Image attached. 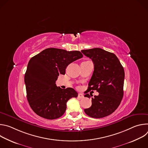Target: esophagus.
Here are the masks:
<instances>
[{
  "label": "esophagus",
  "mask_w": 148,
  "mask_h": 148,
  "mask_svg": "<svg viewBox=\"0 0 148 148\" xmlns=\"http://www.w3.org/2000/svg\"><path fill=\"white\" fill-rule=\"evenodd\" d=\"M78 97L79 98H83L84 97V95L82 94H81V93H79V94H78Z\"/></svg>",
  "instance_id": "obj_1"
}]
</instances>
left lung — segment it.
<instances>
[{"instance_id":"left-lung-1","label":"left lung","mask_w":148,"mask_h":148,"mask_svg":"<svg viewBox=\"0 0 148 148\" xmlns=\"http://www.w3.org/2000/svg\"><path fill=\"white\" fill-rule=\"evenodd\" d=\"M81 52L90 58L94 64L87 90H97L99 92L98 96L91 98V107L84 110V112L95 118L110 115L117 109L123 98V67L115 54L102 49L82 50ZM84 97H91L89 94Z\"/></svg>"}]
</instances>
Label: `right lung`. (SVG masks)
<instances>
[{
  "mask_svg": "<svg viewBox=\"0 0 148 148\" xmlns=\"http://www.w3.org/2000/svg\"><path fill=\"white\" fill-rule=\"evenodd\" d=\"M82 57L79 51L49 48L30 60L25 82L27 101L37 115L54 119L64 114L67 102L78 93L72 88L57 87L56 81L60 74H65L69 64Z\"/></svg>",
  "mask_w": 148,
  "mask_h": 148,
  "instance_id": "add662e5",
  "label": "right lung"
}]
</instances>
